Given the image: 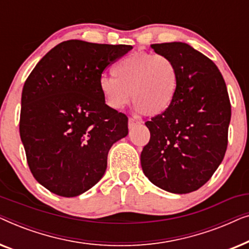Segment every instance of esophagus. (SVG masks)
<instances>
[{
	"label": "esophagus",
	"instance_id": "34e87169",
	"mask_svg": "<svg viewBox=\"0 0 249 249\" xmlns=\"http://www.w3.org/2000/svg\"><path fill=\"white\" fill-rule=\"evenodd\" d=\"M139 124H141V122H139L138 120H136V119L129 118V120H128V127H129V129H132V128H135L136 125Z\"/></svg>",
	"mask_w": 249,
	"mask_h": 249
}]
</instances>
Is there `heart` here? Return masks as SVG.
I'll list each match as a JSON object with an SVG mask.
<instances>
[{"label": "heart", "instance_id": "obj_1", "mask_svg": "<svg viewBox=\"0 0 249 249\" xmlns=\"http://www.w3.org/2000/svg\"><path fill=\"white\" fill-rule=\"evenodd\" d=\"M112 76H102L98 87L107 104L122 110L130 98L137 112L159 115L172 104L179 85L175 62L165 55L135 52L122 57Z\"/></svg>", "mask_w": 249, "mask_h": 249}]
</instances>
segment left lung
I'll return each mask as SVG.
<instances>
[{
    "instance_id": "8db88e82",
    "label": "left lung",
    "mask_w": 249,
    "mask_h": 249,
    "mask_svg": "<svg viewBox=\"0 0 249 249\" xmlns=\"http://www.w3.org/2000/svg\"><path fill=\"white\" fill-rule=\"evenodd\" d=\"M179 73L172 104L146 122L151 139L142 148V172L159 188L195 192L222 162L228 145L231 105L227 86L212 60L181 42L153 44Z\"/></svg>"
}]
</instances>
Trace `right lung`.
<instances>
[{"instance_id": "1", "label": "right lung", "mask_w": 249, "mask_h": 249, "mask_svg": "<svg viewBox=\"0 0 249 249\" xmlns=\"http://www.w3.org/2000/svg\"><path fill=\"white\" fill-rule=\"evenodd\" d=\"M131 49L66 40L27 78L20 138L33 176L51 193L74 197L90 189L104 176L112 145L128 135V118L105 104L98 81Z\"/></svg>"}]
</instances>
